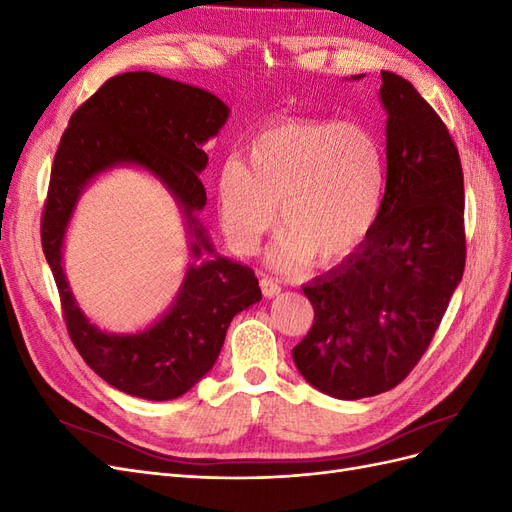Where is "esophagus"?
Instances as JSON below:
<instances>
[{
    "instance_id": "obj_1",
    "label": "esophagus",
    "mask_w": 512,
    "mask_h": 512,
    "mask_svg": "<svg viewBox=\"0 0 512 512\" xmlns=\"http://www.w3.org/2000/svg\"><path fill=\"white\" fill-rule=\"evenodd\" d=\"M260 288H262V294H265L267 299L271 297H277V294L282 292V286L277 280H273V277H262L260 280Z\"/></svg>"
}]
</instances>
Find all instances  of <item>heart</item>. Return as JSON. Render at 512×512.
Returning a JSON list of instances; mask_svg holds the SVG:
<instances>
[{
    "label": "heart",
    "mask_w": 512,
    "mask_h": 512,
    "mask_svg": "<svg viewBox=\"0 0 512 512\" xmlns=\"http://www.w3.org/2000/svg\"><path fill=\"white\" fill-rule=\"evenodd\" d=\"M382 192L378 138L331 119L273 123L247 147V166L230 158L215 181L224 237L239 254L258 250L280 209L284 230L271 258L282 269L312 258L329 265L352 252L374 226Z\"/></svg>",
    "instance_id": "heart-1"
}]
</instances>
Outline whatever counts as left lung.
<instances>
[{"label": "left lung", "mask_w": 512, "mask_h": 512, "mask_svg": "<svg viewBox=\"0 0 512 512\" xmlns=\"http://www.w3.org/2000/svg\"><path fill=\"white\" fill-rule=\"evenodd\" d=\"M361 79V76H354ZM386 190L363 243L303 286L314 324L292 348L301 376L337 399L391 391L421 361L466 267L463 170L438 113L382 72Z\"/></svg>", "instance_id": "obj_1"}]
</instances>
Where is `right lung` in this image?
I'll return each instance as SVG.
<instances>
[{
  "label": "right lung",
  "instance_id": "obj_1",
  "mask_svg": "<svg viewBox=\"0 0 512 512\" xmlns=\"http://www.w3.org/2000/svg\"><path fill=\"white\" fill-rule=\"evenodd\" d=\"M228 106L205 89L153 72L108 79L72 113L51 168L42 211V250L53 271L72 344L115 389L151 401L188 393L220 356L230 320L262 299L256 275L215 254L196 213L207 205L200 173L203 145L228 119ZM134 163L174 194L193 237L191 251L209 261L191 266L169 312L141 334H104L80 312L67 286L60 247L84 185L115 165Z\"/></svg>",
  "mask_w": 512,
  "mask_h": 512
}]
</instances>
